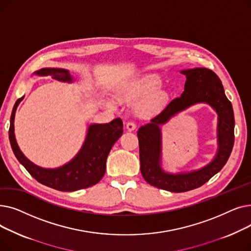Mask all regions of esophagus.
<instances>
[{
  "instance_id": "esophagus-1",
  "label": "esophagus",
  "mask_w": 251,
  "mask_h": 251,
  "mask_svg": "<svg viewBox=\"0 0 251 251\" xmlns=\"http://www.w3.org/2000/svg\"><path fill=\"white\" fill-rule=\"evenodd\" d=\"M126 129L128 131H133V130L136 129V124L134 122H132V121H130V122H128L126 124Z\"/></svg>"
}]
</instances>
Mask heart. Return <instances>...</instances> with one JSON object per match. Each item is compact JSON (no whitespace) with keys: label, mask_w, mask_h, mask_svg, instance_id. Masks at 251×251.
I'll return each mask as SVG.
<instances>
[{"label":"heart","mask_w":251,"mask_h":251,"mask_svg":"<svg viewBox=\"0 0 251 251\" xmlns=\"http://www.w3.org/2000/svg\"><path fill=\"white\" fill-rule=\"evenodd\" d=\"M163 82L157 77H147L138 81L119 85L115 89V98L124 101H141L139 111L149 115L159 111L168 102L169 94L161 89ZM100 102L104 107H114V101L108 99H100Z\"/></svg>","instance_id":"heart-1"}]
</instances>
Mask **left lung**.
Returning <instances> with one entry per match:
<instances>
[{"label": "left lung", "instance_id": "1", "mask_svg": "<svg viewBox=\"0 0 251 251\" xmlns=\"http://www.w3.org/2000/svg\"><path fill=\"white\" fill-rule=\"evenodd\" d=\"M186 76L180 98L171 100L150 123L137 131L141 174L149 184L171 192H185L201 187L222 170L234 146V113L218 75L207 68L180 71ZM197 103H206L218 115V150L214 159L202 168L171 174L162 168L161 126L179 112Z\"/></svg>", "mask_w": 251, "mask_h": 251}]
</instances>
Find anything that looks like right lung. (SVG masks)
<instances>
[{
    "label": "right lung",
    "mask_w": 251,
    "mask_h": 251,
    "mask_svg": "<svg viewBox=\"0 0 251 251\" xmlns=\"http://www.w3.org/2000/svg\"><path fill=\"white\" fill-rule=\"evenodd\" d=\"M35 76H51L61 82L72 83L74 77L69 70L62 68H42L32 73ZM24 96L13 107L9 139L13 152L19 163L39 183L59 191H76L88 188L99 183L105 173V162L114 143L123 133V122L116 118L110 123L90 124L81 149L68 163L58 168L37 166L24 155L18 147L14 132V120L17 107Z\"/></svg>",
    "instance_id": "obj_1"
}]
</instances>
